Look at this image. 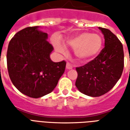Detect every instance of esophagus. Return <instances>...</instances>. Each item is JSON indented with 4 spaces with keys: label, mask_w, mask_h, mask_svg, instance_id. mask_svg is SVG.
I'll return each mask as SVG.
<instances>
[{
    "label": "esophagus",
    "mask_w": 130,
    "mask_h": 130,
    "mask_svg": "<svg viewBox=\"0 0 130 130\" xmlns=\"http://www.w3.org/2000/svg\"><path fill=\"white\" fill-rule=\"evenodd\" d=\"M73 68V66L70 64L69 62H68L67 64H66V69L67 70H71V69H72Z\"/></svg>",
    "instance_id": "obj_1"
}]
</instances>
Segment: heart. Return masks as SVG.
<instances>
[{"label": "heart", "instance_id": "1", "mask_svg": "<svg viewBox=\"0 0 130 130\" xmlns=\"http://www.w3.org/2000/svg\"><path fill=\"white\" fill-rule=\"evenodd\" d=\"M65 44L74 48V54L78 58L89 60L100 53L103 41L98 34L84 32L68 37L65 40ZM54 46L56 50L60 54H64L67 52L65 46L60 42H55Z\"/></svg>", "mask_w": 130, "mask_h": 130}]
</instances>
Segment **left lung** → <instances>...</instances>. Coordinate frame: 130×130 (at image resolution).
Wrapping results in <instances>:
<instances>
[{
	"instance_id": "1",
	"label": "left lung",
	"mask_w": 130,
	"mask_h": 130,
	"mask_svg": "<svg viewBox=\"0 0 130 130\" xmlns=\"http://www.w3.org/2000/svg\"><path fill=\"white\" fill-rule=\"evenodd\" d=\"M104 37V48L84 66L76 68L77 89L90 97L109 92L120 79L124 68V52L120 40L109 29L99 27Z\"/></svg>"
}]
</instances>
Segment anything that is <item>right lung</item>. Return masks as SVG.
Masks as SVG:
<instances>
[{
    "label": "right lung",
    "instance_id": "obj_1",
    "mask_svg": "<svg viewBox=\"0 0 130 130\" xmlns=\"http://www.w3.org/2000/svg\"><path fill=\"white\" fill-rule=\"evenodd\" d=\"M40 26L27 27L10 40L7 52L9 76L13 85L30 98H39L51 93L65 72V61L50 58L54 48L48 34Z\"/></svg>",
    "mask_w": 130,
    "mask_h": 130
}]
</instances>
